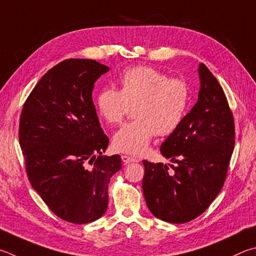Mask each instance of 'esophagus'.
Returning <instances> with one entry per match:
<instances>
[{"label":"esophagus","mask_w":256,"mask_h":256,"mask_svg":"<svg viewBox=\"0 0 256 256\" xmlns=\"http://www.w3.org/2000/svg\"><path fill=\"white\" fill-rule=\"evenodd\" d=\"M122 158V161L124 162L125 164H131V162H136L138 160L136 159H134V158H132V156H120Z\"/></svg>","instance_id":"1"}]
</instances>
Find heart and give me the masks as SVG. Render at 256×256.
<instances>
[{
	"label": "heart",
	"mask_w": 256,
	"mask_h": 256,
	"mask_svg": "<svg viewBox=\"0 0 256 256\" xmlns=\"http://www.w3.org/2000/svg\"><path fill=\"white\" fill-rule=\"evenodd\" d=\"M118 82V90L104 87L95 98L97 113L110 124L122 122L134 106L136 120L114 134L115 150L142 154L156 133L168 136L182 123L192 96L189 84L182 78H169L159 69L136 66L120 72Z\"/></svg>",
	"instance_id": "heart-1"
}]
</instances>
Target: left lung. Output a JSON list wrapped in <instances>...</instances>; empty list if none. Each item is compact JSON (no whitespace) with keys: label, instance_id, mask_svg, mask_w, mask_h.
I'll return each mask as SVG.
<instances>
[{"label":"left lung","instance_id":"obj_1","mask_svg":"<svg viewBox=\"0 0 256 256\" xmlns=\"http://www.w3.org/2000/svg\"><path fill=\"white\" fill-rule=\"evenodd\" d=\"M198 100L161 144L176 166L143 161L142 188L150 212L184 224L206 210L224 186L235 146V124L226 95L206 64H199Z\"/></svg>","mask_w":256,"mask_h":256}]
</instances>
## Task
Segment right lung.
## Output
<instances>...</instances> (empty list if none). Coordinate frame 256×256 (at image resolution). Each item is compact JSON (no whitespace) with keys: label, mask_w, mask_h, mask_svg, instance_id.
Segmentation results:
<instances>
[{"label":"right lung","mask_w":256,"mask_h":256,"mask_svg":"<svg viewBox=\"0 0 256 256\" xmlns=\"http://www.w3.org/2000/svg\"><path fill=\"white\" fill-rule=\"evenodd\" d=\"M108 67L66 59L44 74L23 105L18 142L30 184L62 220L87 224L108 209L110 176L120 156H102L108 138L92 100Z\"/></svg>","instance_id":"1"}]
</instances>
